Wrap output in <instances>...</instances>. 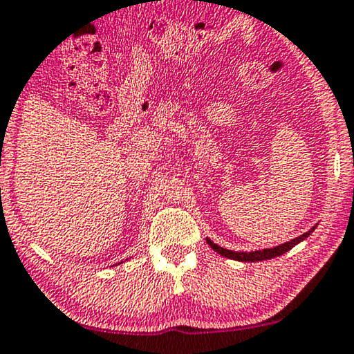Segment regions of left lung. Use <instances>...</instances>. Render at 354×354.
<instances>
[{
  "label": "left lung",
  "mask_w": 354,
  "mask_h": 354,
  "mask_svg": "<svg viewBox=\"0 0 354 354\" xmlns=\"http://www.w3.org/2000/svg\"><path fill=\"white\" fill-rule=\"evenodd\" d=\"M314 229V227H312ZM310 231H307L302 234V236L292 239V241L289 242H284V244L278 245V247H273V249H265V250H255V252H232V250H227V249H223V247H219L218 244H214V242H211L208 239V244L211 245V249L216 250L218 254H221L223 257H227V259H232V260H239V261H261V260H270V259H274V257H279L283 254H286L288 250H291L292 247L299 244L301 241H304L306 237L310 236Z\"/></svg>",
  "instance_id": "8db88e82"
}]
</instances>
